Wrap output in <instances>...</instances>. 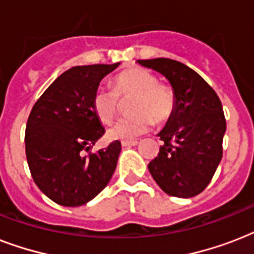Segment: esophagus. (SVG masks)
Instances as JSON below:
<instances>
[{
    "instance_id": "esophagus-1",
    "label": "esophagus",
    "mask_w": 254,
    "mask_h": 254,
    "mask_svg": "<svg viewBox=\"0 0 254 254\" xmlns=\"http://www.w3.org/2000/svg\"><path fill=\"white\" fill-rule=\"evenodd\" d=\"M121 143H123V146H135L138 141L137 139H123Z\"/></svg>"
}]
</instances>
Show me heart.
I'll use <instances>...</instances> for the list:
<instances>
[{
  "label": "heart",
  "mask_w": 254,
  "mask_h": 254,
  "mask_svg": "<svg viewBox=\"0 0 254 254\" xmlns=\"http://www.w3.org/2000/svg\"><path fill=\"white\" fill-rule=\"evenodd\" d=\"M129 101L131 115L112 124L107 134L111 139H130L146 133L153 125L162 124L171 117L175 109L173 88L159 83L158 77L142 67L125 69L113 80V88L100 85L92 96V108L103 124L115 119L120 108V97Z\"/></svg>",
  "instance_id": "1"
}]
</instances>
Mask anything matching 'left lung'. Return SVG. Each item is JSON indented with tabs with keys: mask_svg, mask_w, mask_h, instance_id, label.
Returning a JSON list of instances; mask_svg holds the SVG:
<instances>
[{
	"mask_svg": "<svg viewBox=\"0 0 254 254\" xmlns=\"http://www.w3.org/2000/svg\"><path fill=\"white\" fill-rule=\"evenodd\" d=\"M169 79L175 109L159 137L163 146L149 163L157 185L171 196L192 197L204 191L223 157L225 123L213 88L181 62L155 58L138 61Z\"/></svg>",
	"mask_w": 254,
	"mask_h": 254,
	"instance_id": "obj_1",
	"label": "left lung"
}]
</instances>
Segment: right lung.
Masks as SVG:
<instances>
[{"label":"right lung","instance_id":"obj_1","mask_svg":"<svg viewBox=\"0 0 254 254\" xmlns=\"http://www.w3.org/2000/svg\"><path fill=\"white\" fill-rule=\"evenodd\" d=\"M119 65H76L65 71L35 101L25 131L26 158L35 185L64 207H79L99 195L117 166L121 142L97 153L92 146L105 133L92 108V96Z\"/></svg>","mask_w":254,"mask_h":254}]
</instances>
